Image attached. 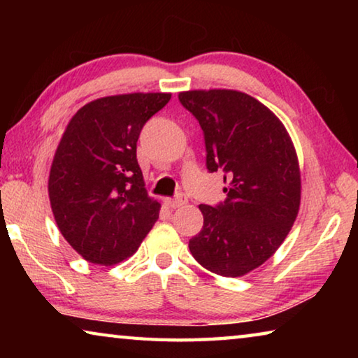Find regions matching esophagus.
Here are the masks:
<instances>
[{
  "label": "esophagus",
  "instance_id": "1",
  "mask_svg": "<svg viewBox=\"0 0 358 358\" xmlns=\"http://www.w3.org/2000/svg\"><path fill=\"white\" fill-rule=\"evenodd\" d=\"M164 203L167 205L169 208H178V207H181V205L186 203V197L178 196V197H173V199H164Z\"/></svg>",
  "mask_w": 358,
  "mask_h": 358
}]
</instances>
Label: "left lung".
Segmentation results:
<instances>
[{"label":"left lung","mask_w":358,"mask_h":358,"mask_svg":"<svg viewBox=\"0 0 358 358\" xmlns=\"http://www.w3.org/2000/svg\"><path fill=\"white\" fill-rule=\"evenodd\" d=\"M178 99L201 124L207 169L224 173L226 201L199 205L202 230L189 240L211 273L237 278L273 256L300 208V167L280 118L235 90H194Z\"/></svg>","instance_id":"left-lung-1"}]
</instances>
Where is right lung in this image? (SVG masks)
Masks as SVG:
<instances>
[{
	"mask_svg": "<svg viewBox=\"0 0 358 358\" xmlns=\"http://www.w3.org/2000/svg\"><path fill=\"white\" fill-rule=\"evenodd\" d=\"M171 93L107 96L71 118L48 175V197L66 241L88 260L113 265L132 256L159 217L137 162L143 124Z\"/></svg>",
	"mask_w": 358,
	"mask_h": 358,
	"instance_id": "add662e5",
	"label": "right lung"
}]
</instances>
